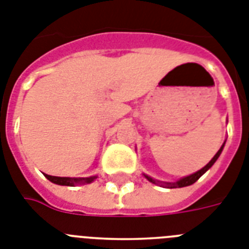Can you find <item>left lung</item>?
Masks as SVG:
<instances>
[{"instance_id":"1","label":"left lung","mask_w":249,"mask_h":249,"mask_svg":"<svg viewBox=\"0 0 249 249\" xmlns=\"http://www.w3.org/2000/svg\"><path fill=\"white\" fill-rule=\"evenodd\" d=\"M224 144L221 145L220 149L218 150V153H216L214 157H213V160H210V162H209V163L206 164L205 167H204V168H201V170L197 171V172H196V173H192V175H190V176L183 177V178H181V179H179V181H177V182H172V183H171V182H166V185H164V186H167V187H170V189H177V187H185V186H190V185H192V183H195L196 181H197V179H199L200 177H201L202 175H204V173H205L206 171H208L209 168H210V167H212L213 164L215 163V160H218L219 156H220V153H221V150H223V148H224ZM144 176L147 177L148 181L156 183V179H153V178H152V177L147 176V175H144Z\"/></svg>"}]
</instances>
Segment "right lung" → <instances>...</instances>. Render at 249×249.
Masks as SVG:
<instances>
[{"mask_svg": "<svg viewBox=\"0 0 249 249\" xmlns=\"http://www.w3.org/2000/svg\"><path fill=\"white\" fill-rule=\"evenodd\" d=\"M48 179H49L50 182L57 183V185H62V186H74L76 183H89L92 182L93 179L96 178L95 176L93 177H87V178H71V177H55V176H49V175H45Z\"/></svg>", "mask_w": 249, "mask_h": 249, "instance_id": "obj_1", "label": "right lung"}]
</instances>
